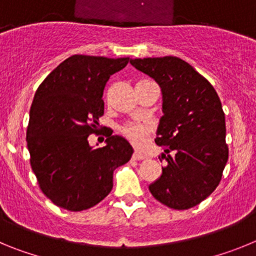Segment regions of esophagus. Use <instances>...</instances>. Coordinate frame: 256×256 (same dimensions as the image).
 <instances>
[{
    "label": "esophagus",
    "mask_w": 256,
    "mask_h": 256,
    "mask_svg": "<svg viewBox=\"0 0 256 256\" xmlns=\"http://www.w3.org/2000/svg\"><path fill=\"white\" fill-rule=\"evenodd\" d=\"M132 158H133V160H144L146 159V156L142 155V154H140V152H134L132 155Z\"/></svg>",
    "instance_id": "obj_1"
}]
</instances>
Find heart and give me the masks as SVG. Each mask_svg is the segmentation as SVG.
I'll use <instances>...</instances> for the list:
<instances>
[{
    "instance_id": "heart-1",
    "label": "heart",
    "mask_w": 256,
    "mask_h": 256,
    "mask_svg": "<svg viewBox=\"0 0 256 256\" xmlns=\"http://www.w3.org/2000/svg\"><path fill=\"white\" fill-rule=\"evenodd\" d=\"M120 133L130 144L140 148L148 141L151 133V126L144 122H128L120 126Z\"/></svg>"
}]
</instances>
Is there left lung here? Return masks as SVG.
Wrapping results in <instances>:
<instances>
[{
    "label": "left lung",
    "instance_id": "obj_1",
    "mask_svg": "<svg viewBox=\"0 0 256 256\" xmlns=\"http://www.w3.org/2000/svg\"><path fill=\"white\" fill-rule=\"evenodd\" d=\"M154 78L162 92V112L155 142L166 162L162 177L148 186L170 209L198 205L218 187L228 160L226 118L214 87L176 56L130 60Z\"/></svg>",
    "mask_w": 256,
    "mask_h": 256
}]
</instances>
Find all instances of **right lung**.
Returning <instances> with one entry per match:
<instances>
[{
	"instance_id": "add662e5",
	"label": "right lung",
	"mask_w": 256,
	"mask_h": 256,
	"mask_svg": "<svg viewBox=\"0 0 256 256\" xmlns=\"http://www.w3.org/2000/svg\"><path fill=\"white\" fill-rule=\"evenodd\" d=\"M128 62L70 56L36 92L26 130L30 165L40 188L58 208L82 212L98 204L112 191L115 169L130 162L132 146L119 136L110 133L96 150L88 144L104 115L106 83Z\"/></svg>"
}]
</instances>
